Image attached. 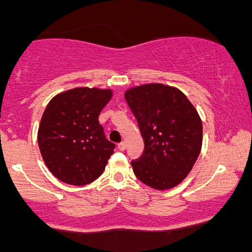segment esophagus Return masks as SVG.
I'll use <instances>...</instances> for the list:
<instances>
[{"label": "esophagus", "mask_w": 252, "mask_h": 252, "mask_svg": "<svg viewBox=\"0 0 252 252\" xmlns=\"http://www.w3.org/2000/svg\"><path fill=\"white\" fill-rule=\"evenodd\" d=\"M126 142L118 143V149H120V150H126Z\"/></svg>", "instance_id": "34e87169"}]
</instances>
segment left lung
Returning <instances> with one entry per match:
<instances>
[{
  "label": "left lung",
  "mask_w": 252,
  "mask_h": 252,
  "mask_svg": "<svg viewBox=\"0 0 252 252\" xmlns=\"http://www.w3.org/2000/svg\"><path fill=\"white\" fill-rule=\"evenodd\" d=\"M144 142L131 160L136 178L155 189L176 186L189 175L201 150L202 123L187 97L175 88L147 84L126 92Z\"/></svg>",
  "instance_id": "1"
}]
</instances>
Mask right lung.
<instances>
[{"instance_id": "right-lung-1", "label": "right lung", "mask_w": 252, "mask_h": 252, "mask_svg": "<svg viewBox=\"0 0 252 252\" xmlns=\"http://www.w3.org/2000/svg\"><path fill=\"white\" fill-rule=\"evenodd\" d=\"M111 96L110 90L77 88L57 94L46 106L37 143L60 181L83 186L103 173L115 144L106 140L98 116Z\"/></svg>"}]
</instances>
